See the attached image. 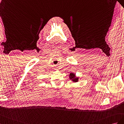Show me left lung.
I'll return each instance as SVG.
<instances>
[{"label":"left lung","instance_id":"left-lung-1","mask_svg":"<svg viewBox=\"0 0 124 124\" xmlns=\"http://www.w3.org/2000/svg\"><path fill=\"white\" fill-rule=\"evenodd\" d=\"M70 79H71L73 82H77L78 81V78L76 77L75 76V74H74L73 73H70Z\"/></svg>","mask_w":124,"mask_h":124}]
</instances>
